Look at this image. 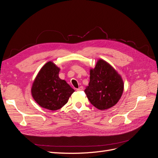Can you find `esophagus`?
I'll return each mask as SVG.
<instances>
[{
    "instance_id": "34e87169",
    "label": "esophagus",
    "mask_w": 158,
    "mask_h": 158,
    "mask_svg": "<svg viewBox=\"0 0 158 158\" xmlns=\"http://www.w3.org/2000/svg\"><path fill=\"white\" fill-rule=\"evenodd\" d=\"M83 89H84L83 87H82V86H80V88L76 89V91H82V90H83Z\"/></svg>"
}]
</instances>
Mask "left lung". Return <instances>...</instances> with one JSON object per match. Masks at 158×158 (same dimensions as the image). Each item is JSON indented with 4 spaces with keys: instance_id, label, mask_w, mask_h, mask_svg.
I'll return each mask as SVG.
<instances>
[{
    "instance_id": "1",
    "label": "left lung",
    "mask_w": 158,
    "mask_h": 158,
    "mask_svg": "<svg viewBox=\"0 0 158 158\" xmlns=\"http://www.w3.org/2000/svg\"><path fill=\"white\" fill-rule=\"evenodd\" d=\"M123 89L121 76L107 62L99 59L95 68L90 70L89 82L84 92L94 107L105 110L118 102Z\"/></svg>"
}]
</instances>
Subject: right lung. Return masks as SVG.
Returning <instances> with one entry per match:
<instances>
[{
  "mask_svg": "<svg viewBox=\"0 0 158 158\" xmlns=\"http://www.w3.org/2000/svg\"><path fill=\"white\" fill-rule=\"evenodd\" d=\"M60 69L52 62L47 63L40 70L33 83L31 94L42 107L55 111L68 102L74 90L59 77Z\"/></svg>",
  "mask_w": 158,
  "mask_h": 158,
  "instance_id": "obj_1",
  "label": "right lung"
}]
</instances>
